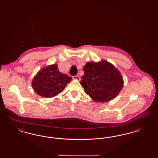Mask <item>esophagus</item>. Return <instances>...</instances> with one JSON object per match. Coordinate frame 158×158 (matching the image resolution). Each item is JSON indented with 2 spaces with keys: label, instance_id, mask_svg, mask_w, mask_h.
I'll return each instance as SVG.
<instances>
[{
  "label": "esophagus",
  "instance_id": "1",
  "mask_svg": "<svg viewBox=\"0 0 158 158\" xmlns=\"http://www.w3.org/2000/svg\"><path fill=\"white\" fill-rule=\"evenodd\" d=\"M72 79H74V80H77V81H80L81 80V78H80V77L79 76H73L72 77Z\"/></svg>",
  "mask_w": 158,
  "mask_h": 158
}]
</instances>
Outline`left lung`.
<instances>
[{"mask_svg":"<svg viewBox=\"0 0 158 158\" xmlns=\"http://www.w3.org/2000/svg\"><path fill=\"white\" fill-rule=\"evenodd\" d=\"M83 71L81 83L86 94L96 102L112 100L123 87L120 72L105 60L88 62L83 67Z\"/></svg>","mask_w":158,"mask_h":158,"instance_id":"left-lung-1","label":"left lung"}]
</instances>
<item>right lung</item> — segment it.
I'll use <instances>...</instances> for the list:
<instances>
[{
    "mask_svg": "<svg viewBox=\"0 0 158 158\" xmlns=\"http://www.w3.org/2000/svg\"><path fill=\"white\" fill-rule=\"evenodd\" d=\"M72 77L61 73L57 64L43 68L32 81L35 92L45 98H52L61 92Z\"/></svg>",
    "mask_w": 158,
    "mask_h": 158,
    "instance_id": "add662e5",
    "label": "right lung"
}]
</instances>
